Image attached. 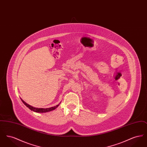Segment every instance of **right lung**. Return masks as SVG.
Segmentation results:
<instances>
[{"instance_id": "right-lung-1", "label": "right lung", "mask_w": 147, "mask_h": 147, "mask_svg": "<svg viewBox=\"0 0 147 147\" xmlns=\"http://www.w3.org/2000/svg\"><path fill=\"white\" fill-rule=\"evenodd\" d=\"M21 101H22V102L25 104V105L28 107L29 109H30L31 111H33L34 112H39V113H44V112H49L51 111L52 110H54L55 109H56L59 105H56V106L54 107H49V108H46V109H43V108H36L34 107L33 106H31L30 105L28 104L27 103H26L24 101H23V100L21 99Z\"/></svg>"}]
</instances>
